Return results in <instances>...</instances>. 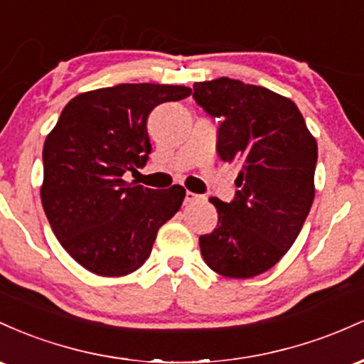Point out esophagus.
Returning a JSON list of instances; mask_svg holds the SVG:
<instances>
[{"label": "esophagus", "instance_id": "34e87169", "mask_svg": "<svg viewBox=\"0 0 364 364\" xmlns=\"http://www.w3.org/2000/svg\"><path fill=\"white\" fill-rule=\"evenodd\" d=\"M199 199H201V196H198V194H194V193H189V191H187L186 199H183V201H186V204H193L196 201H199Z\"/></svg>", "mask_w": 364, "mask_h": 364}]
</instances>
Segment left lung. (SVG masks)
<instances>
[{"mask_svg":"<svg viewBox=\"0 0 364 364\" xmlns=\"http://www.w3.org/2000/svg\"><path fill=\"white\" fill-rule=\"evenodd\" d=\"M196 100L218 118L216 149L240 165L234 199L211 198L218 225L199 237L208 267L228 279L270 270L299 235L314 199L318 146L299 108L267 87L220 77L194 84Z\"/></svg>","mask_w":364,"mask_h":364,"instance_id":"obj_1","label":"left lung"}]
</instances>
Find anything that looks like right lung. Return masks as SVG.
I'll list each match as a JSON object with an SVG mask.
<instances>
[{
    "instance_id": "add662e5",
    "label": "right lung",
    "mask_w": 364,
    "mask_h": 364,
    "mask_svg": "<svg viewBox=\"0 0 364 364\" xmlns=\"http://www.w3.org/2000/svg\"><path fill=\"white\" fill-rule=\"evenodd\" d=\"M193 92L183 85L118 84L68 101L43 149L44 213L65 251L101 277L136 272L186 189L125 182L149 160L148 117Z\"/></svg>"
}]
</instances>
